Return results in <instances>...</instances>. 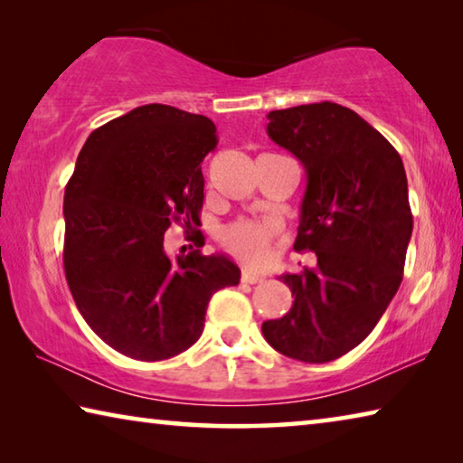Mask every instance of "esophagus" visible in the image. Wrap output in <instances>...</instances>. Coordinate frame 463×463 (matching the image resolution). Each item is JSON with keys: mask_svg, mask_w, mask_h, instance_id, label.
I'll return each mask as SVG.
<instances>
[{"mask_svg": "<svg viewBox=\"0 0 463 463\" xmlns=\"http://www.w3.org/2000/svg\"><path fill=\"white\" fill-rule=\"evenodd\" d=\"M262 280H264L262 274H256L252 270L241 272V282H248V285H256V282H262Z\"/></svg>", "mask_w": 463, "mask_h": 463, "instance_id": "obj_1", "label": "esophagus"}]
</instances>
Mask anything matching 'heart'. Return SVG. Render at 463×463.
<instances>
[{
    "instance_id": "obj_1",
    "label": "heart",
    "mask_w": 463,
    "mask_h": 463,
    "mask_svg": "<svg viewBox=\"0 0 463 463\" xmlns=\"http://www.w3.org/2000/svg\"><path fill=\"white\" fill-rule=\"evenodd\" d=\"M274 225L269 222H240L227 225L222 232V244L246 264H260L269 254Z\"/></svg>"
}]
</instances>
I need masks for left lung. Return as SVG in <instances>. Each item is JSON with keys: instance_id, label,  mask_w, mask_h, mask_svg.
Masks as SVG:
<instances>
[{"instance_id": "8db88e82", "label": "left lung", "mask_w": 463, "mask_h": 463, "mask_svg": "<svg viewBox=\"0 0 463 463\" xmlns=\"http://www.w3.org/2000/svg\"><path fill=\"white\" fill-rule=\"evenodd\" d=\"M269 119L270 140L305 166L295 250H311L317 266L282 274L295 303L262 334L282 355L326 364L370 335L401 287L412 233L407 173L392 144L344 105H297Z\"/></svg>"}]
</instances>
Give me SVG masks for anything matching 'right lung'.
<instances>
[{"label": "right lung", "instance_id": "right-lung-1", "mask_svg": "<svg viewBox=\"0 0 463 463\" xmlns=\"http://www.w3.org/2000/svg\"><path fill=\"white\" fill-rule=\"evenodd\" d=\"M215 146L209 118L150 103L97 128L79 152L64 189V274L87 326L128 358L189 350L209 298L240 282L225 254L165 252L170 223L201 225V162Z\"/></svg>", "mask_w": 463, "mask_h": 463}]
</instances>
